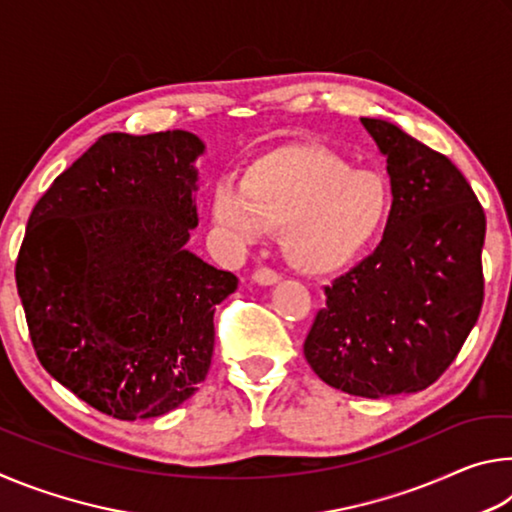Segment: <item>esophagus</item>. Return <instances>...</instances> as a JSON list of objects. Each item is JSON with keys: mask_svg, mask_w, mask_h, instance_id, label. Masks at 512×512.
Here are the masks:
<instances>
[{"mask_svg": "<svg viewBox=\"0 0 512 512\" xmlns=\"http://www.w3.org/2000/svg\"><path fill=\"white\" fill-rule=\"evenodd\" d=\"M253 280L257 284H275L277 280H280V273L273 271V268H268V266H259L253 273Z\"/></svg>", "mask_w": 512, "mask_h": 512, "instance_id": "1", "label": "esophagus"}]
</instances>
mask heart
Segmentation results:
<instances>
[{"instance_id":"b5f03b06","label":"heart","mask_w":512,"mask_h":512,"mask_svg":"<svg viewBox=\"0 0 512 512\" xmlns=\"http://www.w3.org/2000/svg\"><path fill=\"white\" fill-rule=\"evenodd\" d=\"M391 187L370 169L316 146H282L250 162L244 180L219 183L214 221L237 241L280 232L289 262L305 273L334 271L372 244L391 214Z\"/></svg>"}]
</instances>
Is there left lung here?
Here are the masks:
<instances>
[{"label": "left lung", "instance_id": "8db88e82", "mask_svg": "<svg viewBox=\"0 0 512 512\" xmlns=\"http://www.w3.org/2000/svg\"><path fill=\"white\" fill-rule=\"evenodd\" d=\"M361 124L393 207L375 253L325 287L305 357L325 384L377 400L431 386L461 352L483 305L485 212L447 155L384 119Z\"/></svg>", "mask_w": 512, "mask_h": 512}]
</instances>
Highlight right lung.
<instances>
[{
  "instance_id": "obj_1",
  "label": "right lung",
  "mask_w": 512,
  "mask_h": 512,
  "mask_svg": "<svg viewBox=\"0 0 512 512\" xmlns=\"http://www.w3.org/2000/svg\"><path fill=\"white\" fill-rule=\"evenodd\" d=\"M203 149L187 131L103 135L42 194L17 253L42 368L117 420L158 418L198 391L216 305L237 289L185 250Z\"/></svg>"
}]
</instances>
